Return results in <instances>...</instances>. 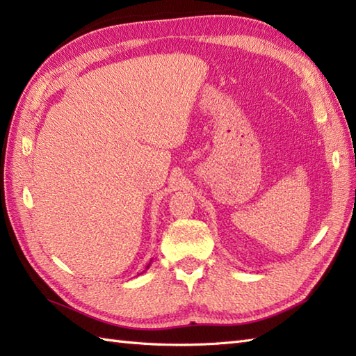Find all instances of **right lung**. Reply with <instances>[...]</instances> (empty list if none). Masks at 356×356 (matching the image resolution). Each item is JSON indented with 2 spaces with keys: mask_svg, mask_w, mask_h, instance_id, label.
I'll return each instance as SVG.
<instances>
[{
  "mask_svg": "<svg viewBox=\"0 0 356 356\" xmlns=\"http://www.w3.org/2000/svg\"><path fill=\"white\" fill-rule=\"evenodd\" d=\"M149 264H151V263H149ZM149 264H148V266H147V269H148V268H149Z\"/></svg>",
  "mask_w": 356,
  "mask_h": 356,
  "instance_id": "add662e5",
  "label": "right lung"
}]
</instances>
